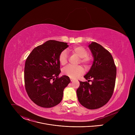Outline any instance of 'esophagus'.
Listing matches in <instances>:
<instances>
[{
    "label": "esophagus",
    "mask_w": 135,
    "mask_h": 135,
    "mask_svg": "<svg viewBox=\"0 0 135 135\" xmlns=\"http://www.w3.org/2000/svg\"><path fill=\"white\" fill-rule=\"evenodd\" d=\"M70 81H71V82H74V80L73 79H70Z\"/></svg>",
    "instance_id": "obj_1"
}]
</instances>
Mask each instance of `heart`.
I'll list each match as a JSON object with an SVG mask.
<instances>
[{
    "mask_svg": "<svg viewBox=\"0 0 135 135\" xmlns=\"http://www.w3.org/2000/svg\"><path fill=\"white\" fill-rule=\"evenodd\" d=\"M68 51L72 53L75 54L80 57V62L85 66H88L91 60L90 56L88 55L87 50L81 46H75L73 48L68 49ZM67 52L64 50L61 52L59 56V61L61 65H65L67 63ZM83 68L80 66L74 67L73 66H68L65 68L62 73L70 77V78L75 79L83 73Z\"/></svg>",
    "mask_w": 135,
    "mask_h": 135,
    "instance_id": "b5f03b06",
    "label": "heart"
}]
</instances>
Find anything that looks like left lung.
Returning a JSON list of instances; mask_svg holds the SVG:
<instances>
[{
	"instance_id": "left-lung-1",
	"label": "left lung",
	"mask_w": 135,
	"mask_h": 135,
	"mask_svg": "<svg viewBox=\"0 0 135 135\" xmlns=\"http://www.w3.org/2000/svg\"><path fill=\"white\" fill-rule=\"evenodd\" d=\"M89 47L93 57L92 65L84 76L88 82L79 81L76 93L79 102L84 107L95 109L104 106L113 94L117 68L111 54L101 45L92 42ZM92 78V83H88Z\"/></svg>"
}]
</instances>
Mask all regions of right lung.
<instances>
[{
	"label": "right lung",
	"mask_w": 135,
	"mask_h": 135,
	"mask_svg": "<svg viewBox=\"0 0 135 135\" xmlns=\"http://www.w3.org/2000/svg\"><path fill=\"white\" fill-rule=\"evenodd\" d=\"M69 46L67 43L50 40L35 47L26 59L25 83L30 99L38 106L50 108L62 99L64 89L70 83L61 72L59 56Z\"/></svg>",
	"instance_id": "1"
}]
</instances>
